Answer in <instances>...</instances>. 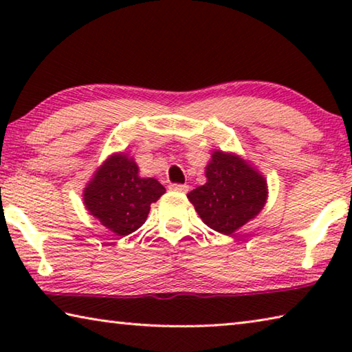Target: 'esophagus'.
I'll return each mask as SVG.
<instances>
[{"mask_svg": "<svg viewBox=\"0 0 352 352\" xmlns=\"http://www.w3.org/2000/svg\"><path fill=\"white\" fill-rule=\"evenodd\" d=\"M169 189L170 190H177V192H188L189 186H188V184H170Z\"/></svg>", "mask_w": 352, "mask_h": 352, "instance_id": "34e87169", "label": "esophagus"}]
</instances>
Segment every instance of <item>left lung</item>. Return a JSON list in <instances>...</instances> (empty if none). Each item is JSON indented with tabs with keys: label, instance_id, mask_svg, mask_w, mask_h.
Wrapping results in <instances>:
<instances>
[{
	"label": "left lung",
	"instance_id": "8db88e82",
	"mask_svg": "<svg viewBox=\"0 0 352 352\" xmlns=\"http://www.w3.org/2000/svg\"><path fill=\"white\" fill-rule=\"evenodd\" d=\"M206 183L188 199L211 230L233 234L262 211L269 197L265 177L233 152L214 151L205 168Z\"/></svg>",
	"mask_w": 352,
	"mask_h": 352
}]
</instances>
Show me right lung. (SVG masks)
Masks as SVG:
<instances>
[{
    "instance_id": "add662e5",
    "label": "right lung",
    "mask_w": 352,
    "mask_h": 352,
    "mask_svg": "<svg viewBox=\"0 0 352 352\" xmlns=\"http://www.w3.org/2000/svg\"><path fill=\"white\" fill-rule=\"evenodd\" d=\"M166 192L155 178L140 175L133 157L111 153L83 188V205L116 236H127L146 222L151 205Z\"/></svg>"
}]
</instances>
